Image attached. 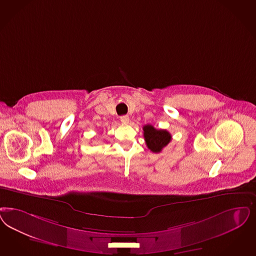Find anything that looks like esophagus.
<instances>
[{"label": "esophagus", "instance_id": "34e87169", "mask_svg": "<svg viewBox=\"0 0 256 256\" xmlns=\"http://www.w3.org/2000/svg\"><path fill=\"white\" fill-rule=\"evenodd\" d=\"M120 119H121V122L124 124H128L130 122V117H128V115H123V116H121V117H120Z\"/></svg>", "mask_w": 256, "mask_h": 256}]
</instances>
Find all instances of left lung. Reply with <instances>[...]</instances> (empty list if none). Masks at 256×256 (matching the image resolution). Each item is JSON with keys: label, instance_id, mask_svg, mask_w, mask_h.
<instances>
[{"label": "left lung", "instance_id": "8db88e82", "mask_svg": "<svg viewBox=\"0 0 256 256\" xmlns=\"http://www.w3.org/2000/svg\"><path fill=\"white\" fill-rule=\"evenodd\" d=\"M144 141L148 148L154 153H160L171 141V134L166 130H156L151 124H146L142 128Z\"/></svg>", "mask_w": 256, "mask_h": 256}]
</instances>
